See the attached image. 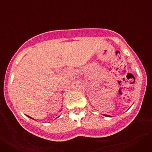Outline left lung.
<instances>
[{
  "label": "left lung",
  "instance_id": "obj_1",
  "mask_svg": "<svg viewBox=\"0 0 152 152\" xmlns=\"http://www.w3.org/2000/svg\"><path fill=\"white\" fill-rule=\"evenodd\" d=\"M103 116H108V117H110V116H109V115H106V114H103Z\"/></svg>",
  "mask_w": 152,
  "mask_h": 152
}]
</instances>
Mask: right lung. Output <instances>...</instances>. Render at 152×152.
<instances>
[{
    "label": "right lung",
    "instance_id": "add662e5",
    "mask_svg": "<svg viewBox=\"0 0 152 152\" xmlns=\"http://www.w3.org/2000/svg\"><path fill=\"white\" fill-rule=\"evenodd\" d=\"M28 116V117H29V118H30V119H33V118H31L30 116Z\"/></svg>",
    "mask_w": 152,
    "mask_h": 152
}]
</instances>
